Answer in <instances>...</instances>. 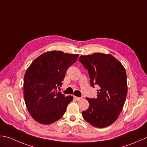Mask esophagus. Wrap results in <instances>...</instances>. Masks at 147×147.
Returning a JSON list of instances; mask_svg holds the SVG:
<instances>
[{"mask_svg": "<svg viewBox=\"0 0 147 147\" xmlns=\"http://www.w3.org/2000/svg\"><path fill=\"white\" fill-rule=\"evenodd\" d=\"M74 98H75L77 100H80L82 99V97H76V96H74Z\"/></svg>", "mask_w": 147, "mask_h": 147, "instance_id": "34e87169", "label": "esophagus"}]
</instances>
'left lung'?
Listing matches in <instances>:
<instances>
[{
	"label": "left lung",
	"mask_w": 147,
	"mask_h": 147,
	"mask_svg": "<svg viewBox=\"0 0 147 147\" xmlns=\"http://www.w3.org/2000/svg\"><path fill=\"white\" fill-rule=\"evenodd\" d=\"M79 61L88 70L91 87H99L96 99L86 98L89 107L82 116L94 127H108L117 119L125 103L127 94L125 68L110 54L82 55Z\"/></svg>",
	"instance_id": "left-lung-1"
}]
</instances>
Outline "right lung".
Masks as SVG:
<instances>
[{"label": "right lung", "mask_w": 147, "mask_h": 147, "mask_svg": "<svg viewBox=\"0 0 147 147\" xmlns=\"http://www.w3.org/2000/svg\"><path fill=\"white\" fill-rule=\"evenodd\" d=\"M78 55L60 51H48L37 57L25 72L24 93L26 106L33 119L50 124L64 115L73 96L57 90L66 71L76 62Z\"/></svg>", "instance_id": "right-lung-1"}]
</instances>
